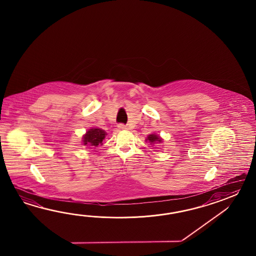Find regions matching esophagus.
<instances>
[{
  "label": "esophagus",
  "instance_id": "esophagus-1",
  "mask_svg": "<svg viewBox=\"0 0 256 256\" xmlns=\"http://www.w3.org/2000/svg\"><path fill=\"white\" fill-rule=\"evenodd\" d=\"M118 128L120 129V130H126V129H128V127H127V126H124V124H119V126H118Z\"/></svg>",
  "mask_w": 256,
  "mask_h": 256
}]
</instances>
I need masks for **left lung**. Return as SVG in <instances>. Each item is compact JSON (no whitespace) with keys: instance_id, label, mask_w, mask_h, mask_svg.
<instances>
[{"instance_id":"obj_1","label":"left lung","mask_w":256,"mask_h":256,"mask_svg":"<svg viewBox=\"0 0 256 256\" xmlns=\"http://www.w3.org/2000/svg\"><path fill=\"white\" fill-rule=\"evenodd\" d=\"M146 142L151 144V146H154V144H158L160 142H163V139L161 136H158L156 134H151L146 138Z\"/></svg>"}]
</instances>
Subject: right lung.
I'll use <instances>...</instances> for the list:
<instances>
[{
    "instance_id": "right-lung-1",
    "label": "right lung",
    "mask_w": 256,
    "mask_h": 256,
    "mask_svg": "<svg viewBox=\"0 0 256 256\" xmlns=\"http://www.w3.org/2000/svg\"><path fill=\"white\" fill-rule=\"evenodd\" d=\"M106 136L107 132L100 128H90L82 137V144L88 148L96 149L98 146H102Z\"/></svg>"
}]
</instances>
